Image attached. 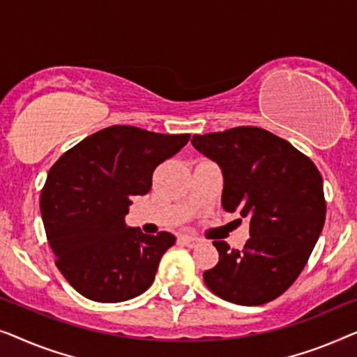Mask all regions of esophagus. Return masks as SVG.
<instances>
[{"instance_id":"1","label":"esophagus","mask_w":357,"mask_h":357,"mask_svg":"<svg viewBox=\"0 0 357 357\" xmlns=\"http://www.w3.org/2000/svg\"><path fill=\"white\" fill-rule=\"evenodd\" d=\"M179 239L183 241V244L188 245V248H195V245L200 243L199 238H195V236H189V234H183Z\"/></svg>"}]
</instances>
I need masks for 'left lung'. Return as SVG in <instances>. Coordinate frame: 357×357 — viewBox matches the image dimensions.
<instances>
[{
    "label": "left lung",
    "mask_w": 357,
    "mask_h": 357,
    "mask_svg": "<svg viewBox=\"0 0 357 357\" xmlns=\"http://www.w3.org/2000/svg\"><path fill=\"white\" fill-rule=\"evenodd\" d=\"M190 142L222 168L223 208L249 220L243 250L215 241L220 259L204 272L205 284L233 304L270 303L299 277L322 233V176L288 140L260 128L195 134Z\"/></svg>",
    "instance_id": "1"
}]
</instances>
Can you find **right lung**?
<instances>
[{
  "mask_svg": "<svg viewBox=\"0 0 357 357\" xmlns=\"http://www.w3.org/2000/svg\"><path fill=\"white\" fill-rule=\"evenodd\" d=\"M189 134L112 126L68 150L48 172L40 210L56 267L84 298L123 303L153 283L172 233L126 227L132 195L152 188L153 169L189 142Z\"/></svg>",
  "mask_w": 357,
  "mask_h": 357,
  "instance_id": "obj_1",
  "label": "right lung"
}]
</instances>
